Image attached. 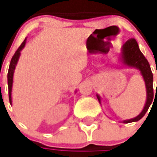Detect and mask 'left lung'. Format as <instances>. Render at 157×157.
I'll use <instances>...</instances> for the list:
<instances>
[{"instance_id": "1", "label": "left lung", "mask_w": 157, "mask_h": 157, "mask_svg": "<svg viewBox=\"0 0 157 157\" xmlns=\"http://www.w3.org/2000/svg\"><path fill=\"white\" fill-rule=\"evenodd\" d=\"M120 61L123 64V66L127 67H132L140 71V74L142 75L146 85V90H147V101L146 104L144 105L142 111L137 117H134L132 119L123 121V123H130L138 121L145 116L148 111L150 105L152 103L154 93H153V75L151 70L150 64L146 57L144 56L142 52L140 51L136 40L134 38H132L126 41L121 47L120 55ZM157 73V71H156ZM157 90V88H156ZM97 99L101 103V97L97 94Z\"/></svg>"}]
</instances>
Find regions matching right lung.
Segmentation results:
<instances>
[{
    "label": "right lung",
    "mask_w": 157,
    "mask_h": 157,
    "mask_svg": "<svg viewBox=\"0 0 157 157\" xmlns=\"http://www.w3.org/2000/svg\"><path fill=\"white\" fill-rule=\"evenodd\" d=\"M25 42H26V38H25L24 41L21 43V45L20 46V47L17 49V51L15 52V54L11 58L10 61V67H9V70H8L7 74V82H8V90H9V101H10V104L12 105V99H11V91H12V84H13V75L14 71L16 69L17 64L19 60L20 55H21V50L25 47Z\"/></svg>",
    "instance_id": "right-lung-1"
}]
</instances>
